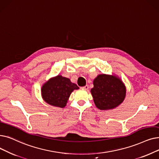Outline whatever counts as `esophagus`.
Returning <instances> with one entry per match:
<instances>
[{
	"instance_id": "esophagus-1",
	"label": "esophagus",
	"mask_w": 159,
	"mask_h": 159,
	"mask_svg": "<svg viewBox=\"0 0 159 159\" xmlns=\"http://www.w3.org/2000/svg\"><path fill=\"white\" fill-rule=\"evenodd\" d=\"M82 89H86V90H87V89L89 88V86L88 85H86V86H83L82 88Z\"/></svg>"
}]
</instances>
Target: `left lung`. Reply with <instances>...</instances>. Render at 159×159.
Returning a JSON list of instances; mask_svg holds the SVG:
<instances>
[{"label":"left lung","mask_w":159,"mask_h":159,"mask_svg":"<svg viewBox=\"0 0 159 159\" xmlns=\"http://www.w3.org/2000/svg\"><path fill=\"white\" fill-rule=\"evenodd\" d=\"M91 93L97 108L106 110L115 108L122 103L126 88L117 76L101 74L94 79Z\"/></svg>","instance_id":"1"}]
</instances>
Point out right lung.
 Segmentation results:
<instances>
[{"label": "right lung", "mask_w": 159, "mask_h": 159, "mask_svg": "<svg viewBox=\"0 0 159 159\" xmlns=\"http://www.w3.org/2000/svg\"><path fill=\"white\" fill-rule=\"evenodd\" d=\"M77 85L72 83L70 79L61 75L50 79L41 88L43 100L52 106L64 108L74 89H78Z\"/></svg>", "instance_id": "obj_1"}]
</instances>
